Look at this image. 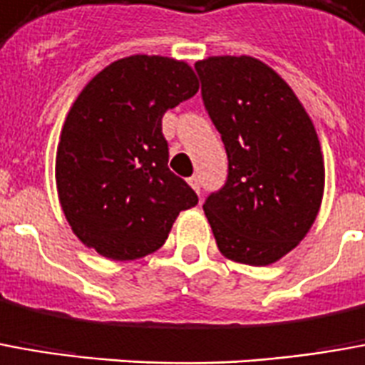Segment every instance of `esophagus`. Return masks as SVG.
Instances as JSON below:
<instances>
[{
    "instance_id": "34e87169",
    "label": "esophagus",
    "mask_w": 365,
    "mask_h": 365,
    "mask_svg": "<svg viewBox=\"0 0 365 365\" xmlns=\"http://www.w3.org/2000/svg\"><path fill=\"white\" fill-rule=\"evenodd\" d=\"M187 182H190L191 187H193V190H195V193H200V191H201L200 178H195V175H193V178H190V180H187Z\"/></svg>"
}]
</instances>
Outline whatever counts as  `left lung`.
<instances>
[{
	"label": "left lung",
	"instance_id": "1",
	"mask_svg": "<svg viewBox=\"0 0 365 365\" xmlns=\"http://www.w3.org/2000/svg\"><path fill=\"white\" fill-rule=\"evenodd\" d=\"M195 73L229 160L223 187L203 203L219 251L245 264H271L302 241L320 209L324 162L312 120L257 58L209 57Z\"/></svg>",
	"mask_w": 365,
	"mask_h": 365
}]
</instances>
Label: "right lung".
<instances>
[{
	"label": "right lung",
	"mask_w": 365,
	"mask_h": 365,
	"mask_svg": "<svg viewBox=\"0 0 365 365\" xmlns=\"http://www.w3.org/2000/svg\"><path fill=\"white\" fill-rule=\"evenodd\" d=\"M190 65L134 55L83 88L57 148L61 207L75 235L96 253L132 261L160 249L175 217L197 195L168 168L165 110L197 93Z\"/></svg>",
	"instance_id": "1"
}]
</instances>
